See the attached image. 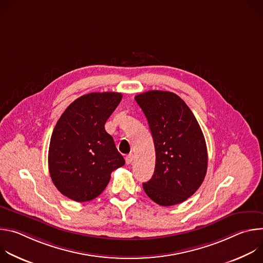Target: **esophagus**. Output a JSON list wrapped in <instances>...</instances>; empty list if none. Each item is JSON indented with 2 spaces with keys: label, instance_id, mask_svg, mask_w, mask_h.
<instances>
[{
  "label": "esophagus",
  "instance_id": "obj_1",
  "mask_svg": "<svg viewBox=\"0 0 263 263\" xmlns=\"http://www.w3.org/2000/svg\"><path fill=\"white\" fill-rule=\"evenodd\" d=\"M133 161V154H129L126 156V164H131Z\"/></svg>",
  "mask_w": 263,
  "mask_h": 263
}]
</instances>
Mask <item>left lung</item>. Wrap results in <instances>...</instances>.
Returning a JSON list of instances; mask_svg holds the SVG:
<instances>
[{
    "label": "left lung",
    "mask_w": 263,
    "mask_h": 263,
    "mask_svg": "<svg viewBox=\"0 0 263 263\" xmlns=\"http://www.w3.org/2000/svg\"><path fill=\"white\" fill-rule=\"evenodd\" d=\"M151 130L156 163L144 193L161 206L192 197L207 172V146L201 127L185 102L174 92L149 90L135 97Z\"/></svg>",
    "instance_id": "1"
}]
</instances>
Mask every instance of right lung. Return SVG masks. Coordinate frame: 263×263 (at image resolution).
I'll use <instances>...</instances> for the list:
<instances>
[{
    "instance_id": "1",
    "label": "right lung",
    "mask_w": 263,
    "mask_h": 263,
    "mask_svg": "<svg viewBox=\"0 0 263 263\" xmlns=\"http://www.w3.org/2000/svg\"><path fill=\"white\" fill-rule=\"evenodd\" d=\"M120 92H91L74 100L58 120L50 141L49 172L57 190L76 202L103 193L111 173L125 164L105 123Z\"/></svg>"
}]
</instances>
